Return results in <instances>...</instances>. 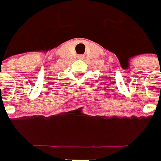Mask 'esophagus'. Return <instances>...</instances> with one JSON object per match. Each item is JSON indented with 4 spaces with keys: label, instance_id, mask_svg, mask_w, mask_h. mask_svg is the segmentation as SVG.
Masks as SVG:
<instances>
[{
    "label": "esophagus",
    "instance_id": "34e87169",
    "mask_svg": "<svg viewBox=\"0 0 161 161\" xmlns=\"http://www.w3.org/2000/svg\"><path fill=\"white\" fill-rule=\"evenodd\" d=\"M83 58H84V55H82V54H80V55L78 56V59H83Z\"/></svg>",
    "mask_w": 161,
    "mask_h": 161
}]
</instances>
